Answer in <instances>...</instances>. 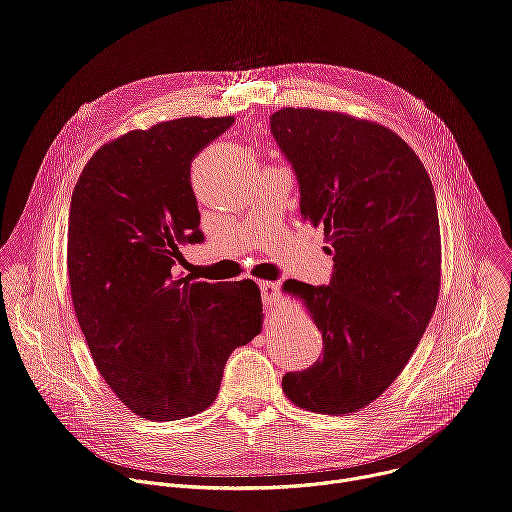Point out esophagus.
Listing matches in <instances>:
<instances>
[{"label":"esophagus","mask_w":512,"mask_h":512,"mask_svg":"<svg viewBox=\"0 0 512 512\" xmlns=\"http://www.w3.org/2000/svg\"><path fill=\"white\" fill-rule=\"evenodd\" d=\"M259 287H261V298H263L265 306H267V308H277V306H279V300H281L279 285L273 283V281H261Z\"/></svg>","instance_id":"1"}]
</instances>
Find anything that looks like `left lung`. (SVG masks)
Returning a JSON list of instances; mask_svg holds the SVG:
<instances>
[{
  "mask_svg": "<svg viewBox=\"0 0 512 512\" xmlns=\"http://www.w3.org/2000/svg\"><path fill=\"white\" fill-rule=\"evenodd\" d=\"M296 172L300 212L324 229L328 285L287 279L322 332L324 354L281 381L291 403L354 413L401 375L440 296L442 239L431 180L391 129L336 111L283 107L269 117Z\"/></svg>",
  "mask_w": 512,
  "mask_h": 512,
  "instance_id": "obj_1",
  "label": "left lung"
}]
</instances>
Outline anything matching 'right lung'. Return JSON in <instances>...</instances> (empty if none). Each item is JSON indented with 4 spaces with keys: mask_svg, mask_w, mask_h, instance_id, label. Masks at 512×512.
<instances>
[{
    "mask_svg": "<svg viewBox=\"0 0 512 512\" xmlns=\"http://www.w3.org/2000/svg\"><path fill=\"white\" fill-rule=\"evenodd\" d=\"M233 121L182 117L133 129L93 154L72 192V306L107 385L150 421L210 407L231 352L263 326L253 279L174 275L182 245L204 241L190 164Z\"/></svg>",
    "mask_w": 512,
    "mask_h": 512,
    "instance_id": "obj_1",
    "label": "right lung"
}]
</instances>
